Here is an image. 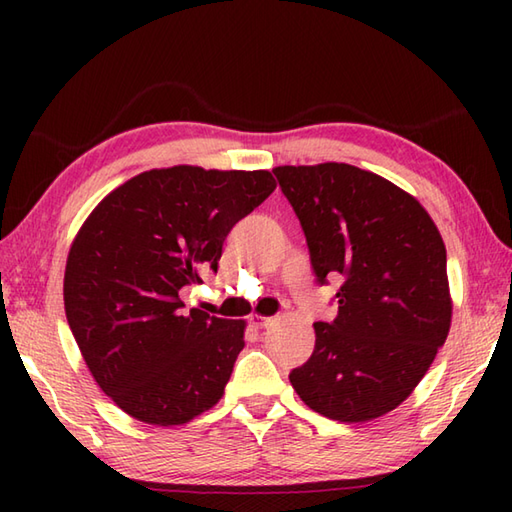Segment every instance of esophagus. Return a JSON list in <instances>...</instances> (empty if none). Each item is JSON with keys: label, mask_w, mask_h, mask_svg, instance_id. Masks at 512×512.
<instances>
[{"label": "esophagus", "mask_w": 512, "mask_h": 512, "mask_svg": "<svg viewBox=\"0 0 512 512\" xmlns=\"http://www.w3.org/2000/svg\"><path fill=\"white\" fill-rule=\"evenodd\" d=\"M250 325H255V328H266V325H270V317H262V314H250Z\"/></svg>", "instance_id": "1"}]
</instances>
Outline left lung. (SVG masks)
I'll list each match as a JSON object with an SVG mask.
<instances>
[{"mask_svg": "<svg viewBox=\"0 0 512 512\" xmlns=\"http://www.w3.org/2000/svg\"><path fill=\"white\" fill-rule=\"evenodd\" d=\"M273 173L299 217L317 284L343 281L336 319L314 323V352L290 383L325 418L383 416L447 341V248L438 228L409 193L345 162Z\"/></svg>", "mask_w": 512, "mask_h": 512, "instance_id": "1", "label": "left lung"}]
</instances>
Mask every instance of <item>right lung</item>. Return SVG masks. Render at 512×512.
Segmentation results:
<instances>
[{"label":"right lung","instance_id":"obj_1","mask_svg":"<svg viewBox=\"0 0 512 512\" xmlns=\"http://www.w3.org/2000/svg\"><path fill=\"white\" fill-rule=\"evenodd\" d=\"M275 187L268 171L151 169L76 235L65 317L94 380L132 418L171 427L222 398L246 323L184 312L178 292L217 273L226 235Z\"/></svg>","mask_w":512,"mask_h":512}]
</instances>
